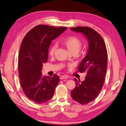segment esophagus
I'll use <instances>...</instances> for the list:
<instances>
[{
  "instance_id": "1",
  "label": "esophagus",
  "mask_w": 126,
  "mask_h": 126,
  "mask_svg": "<svg viewBox=\"0 0 126 126\" xmlns=\"http://www.w3.org/2000/svg\"><path fill=\"white\" fill-rule=\"evenodd\" d=\"M68 79V77L66 76H62L60 77V79Z\"/></svg>"
}]
</instances>
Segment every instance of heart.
Listing matches in <instances>:
<instances>
[{
  "mask_svg": "<svg viewBox=\"0 0 126 126\" xmlns=\"http://www.w3.org/2000/svg\"><path fill=\"white\" fill-rule=\"evenodd\" d=\"M62 43L67 48L72 54H77L82 47V42L81 40L75 36L66 37L62 41ZM56 49H57V46L55 44L52 45L49 49V55L51 56H53Z\"/></svg>",
  "mask_w": 126,
  "mask_h": 126,
  "instance_id": "1",
  "label": "heart"
}]
</instances>
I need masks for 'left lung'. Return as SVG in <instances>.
I'll list each match as a JSON object with an SVG mask.
<instances>
[{
	"mask_svg": "<svg viewBox=\"0 0 126 126\" xmlns=\"http://www.w3.org/2000/svg\"><path fill=\"white\" fill-rule=\"evenodd\" d=\"M70 30L83 34L89 43L87 54L78 66V71H85L87 76L81 82L74 79L76 87L71 92L73 100L85 104L97 97L103 86L107 69V51L102 37L94 29L78 26Z\"/></svg>",
	"mask_w": 126,
	"mask_h": 126,
	"instance_id": "8db88e82",
	"label": "left lung"
}]
</instances>
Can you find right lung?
<instances>
[{
  "label": "right lung",
  "mask_w": 126,
  "mask_h": 126,
  "mask_svg": "<svg viewBox=\"0 0 126 126\" xmlns=\"http://www.w3.org/2000/svg\"><path fill=\"white\" fill-rule=\"evenodd\" d=\"M65 27L37 25L26 33L21 44L18 56L20 83L29 100L37 104L49 101L54 94L60 78L43 76V64L48 60V50L52 40L64 32Z\"/></svg>",
  "instance_id": "1"
}]
</instances>
